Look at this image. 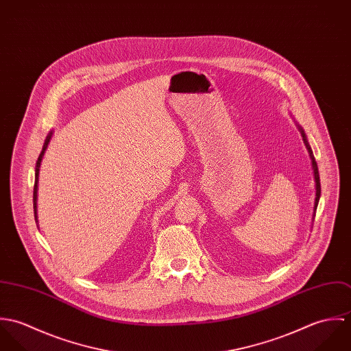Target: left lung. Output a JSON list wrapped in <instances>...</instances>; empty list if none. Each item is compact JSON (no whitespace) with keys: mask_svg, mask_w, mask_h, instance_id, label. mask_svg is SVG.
<instances>
[{"mask_svg":"<svg viewBox=\"0 0 351 351\" xmlns=\"http://www.w3.org/2000/svg\"><path fill=\"white\" fill-rule=\"evenodd\" d=\"M299 130H300L301 136H302V141H304V145L306 147V150L309 152V156H311V160H312V169H313V176H315V182H316V199H315V206H313V217H315V210L317 208V204H319V199H320V178H319V170H317V163L315 160V156H313V152L311 150V146L305 138V134L302 131L300 125L298 124Z\"/></svg>","mask_w":351,"mask_h":351,"instance_id":"left-lung-1","label":"left lung"}]
</instances>
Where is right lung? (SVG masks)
<instances>
[{"label": "right lung", "instance_id": "right-lung-1", "mask_svg": "<svg viewBox=\"0 0 351 351\" xmlns=\"http://www.w3.org/2000/svg\"><path fill=\"white\" fill-rule=\"evenodd\" d=\"M51 136H52V131L47 135L46 141H45V145H43V149L42 152L36 160V167H35V185H34V212H35V220H38V181H39V170H40V163H42V159L45 156V152L49 147V143H50Z\"/></svg>", "mask_w": 351, "mask_h": 351}]
</instances>
